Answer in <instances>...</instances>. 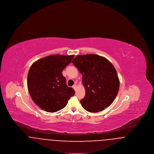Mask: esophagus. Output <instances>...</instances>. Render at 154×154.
I'll return each instance as SVG.
<instances>
[{
	"instance_id": "esophagus-1",
	"label": "esophagus",
	"mask_w": 154,
	"mask_h": 154,
	"mask_svg": "<svg viewBox=\"0 0 154 154\" xmlns=\"http://www.w3.org/2000/svg\"><path fill=\"white\" fill-rule=\"evenodd\" d=\"M73 88L74 90H76V89H77V84H74L73 86Z\"/></svg>"
}]
</instances>
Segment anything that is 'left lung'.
Instances as JSON below:
<instances>
[{"label":"left lung","instance_id":"obj_1","mask_svg":"<svg viewBox=\"0 0 154 154\" xmlns=\"http://www.w3.org/2000/svg\"><path fill=\"white\" fill-rule=\"evenodd\" d=\"M72 63L82 75L85 96L82 107L97 112L110 106L117 95L119 80L117 71L107 59L96 54L77 55Z\"/></svg>","mask_w":154,"mask_h":154}]
</instances>
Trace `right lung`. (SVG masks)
I'll return each instance as SVG.
<instances>
[{
    "mask_svg": "<svg viewBox=\"0 0 154 154\" xmlns=\"http://www.w3.org/2000/svg\"><path fill=\"white\" fill-rule=\"evenodd\" d=\"M72 55H52L40 59L30 67L28 89L33 102L42 109L55 112L63 109L75 91L66 84L63 70L71 63Z\"/></svg>",
    "mask_w": 154,
    "mask_h": 154,
    "instance_id": "obj_1",
    "label": "right lung"
}]
</instances>
